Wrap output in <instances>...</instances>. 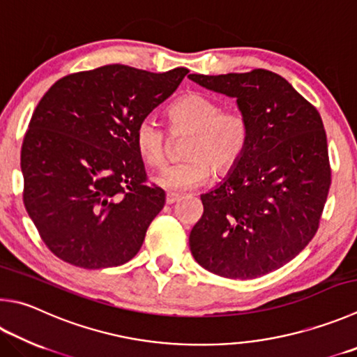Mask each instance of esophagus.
<instances>
[{"instance_id":"1","label":"esophagus","mask_w":357,"mask_h":357,"mask_svg":"<svg viewBox=\"0 0 357 357\" xmlns=\"http://www.w3.org/2000/svg\"><path fill=\"white\" fill-rule=\"evenodd\" d=\"M178 199H179V195H178V193H173V192H168V193H167V197H165L167 204H173V203H176Z\"/></svg>"}]
</instances>
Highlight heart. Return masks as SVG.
Segmentation results:
<instances>
[{"instance_id":"b5f03b06","label":"heart","mask_w":357,"mask_h":357,"mask_svg":"<svg viewBox=\"0 0 357 357\" xmlns=\"http://www.w3.org/2000/svg\"><path fill=\"white\" fill-rule=\"evenodd\" d=\"M172 126L190 132L184 156L154 176L162 189L184 192L195 189L211 178L212 172L225 174L232 170L246 151L250 123L241 111H222L215 100L201 93L187 95L168 109ZM135 148L148 165L159 167L167 159L165 131L154 116L139 121L134 132Z\"/></svg>"}]
</instances>
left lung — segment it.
I'll use <instances>...</instances> for the list:
<instances>
[{
	"label": "left lung",
	"instance_id": "1",
	"mask_svg": "<svg viewBox=\"0 0 357 357\" xmlns=\"http://www.w3.org/2000/svg\"><path fill=\"white\" fill-rule=\"evenodd\" d=\"M189 79L236 98L250 123L242 159L201 195L204 212L190 231L192 256L223 278L264 276L300 255L319 229L331 185L321 116L268 70Z\"/></svg>",
	"mask_w": 357,
	"mask_h": 357
}]
</instances>
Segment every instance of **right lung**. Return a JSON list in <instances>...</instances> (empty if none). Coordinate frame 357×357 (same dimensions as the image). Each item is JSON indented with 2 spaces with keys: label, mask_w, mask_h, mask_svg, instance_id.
Wrapping results in <instances>:
<instances>
[{
  "label": "right lung",
  "mask_w": 357,
  "mask_h": 357,
  "mask_svg": "<svg viewBox=\"0 0 357 357\" xmlns=\"http://www.w3.org/2000/svg\"><path fill=\"white\" fill-rule=\"evenodd\" d=\"M187 73L114 63L62 77L43 95L23 139V201L62 261L95 270L139 252L165 192L146 184L134 132Z\"/></svg>",
  "instance_id": "add662e5"
}]
</instances>
